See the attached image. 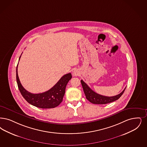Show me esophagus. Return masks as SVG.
<instances>
[{"instance_id": "34e87169", "label": "esophagus", "mask_w": 147, "mask_h": 147, "mask_svg": "<svg viewBox=\"0 0 147 147\" xmlns=\"http://www.w3.org/2000/svg\"><path fill=\"white\" fill-rule=\"evenodd\" d=\"M79 74H80L79 71H78V70H77V69L74 70L73 71V76H78L79 75Z\"/></svg>"}]
</instances>
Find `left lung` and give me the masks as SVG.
I'll list each match as a JSON object with an SVG mask.
<instances>
[{
  "mask_svg": "<svg viewBox=\"0 0 147 147\" xmlns=\"http://www.w3.org/2000/svg\"><path fill=\"white\" fill-rule=\"evenodd\" d=\"M81 83L86 99L89 100L91 103L97 105H105L118 100L121 96V95L123 94L126 88H125L120 94L117 95L112 97H108L98 94L96 92H95L90 88L88 85L82 80H81Z\"/></svg>",
  "mask_w": 147,
  "mask_h": 147,
  "instance_id": "obj_1",
  "label": "left lung"
}]
</instances>
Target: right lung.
Instances as JSON below:
<instances>
[{"instance_id":"right-lung-1","label":"right lung","mask_w":147,"mask_h":147,"mask_svg":"<svg viewBox=\"0 0 147 147\" xmlns=\"http://www.w3.org/2000/svg\"><path fill=\"white\" fill-rule=\"evenodd\" d=\"M21 56V55L19 60ZM18 64L16 67V80L18 88L24 98L30 104L40 108L48 109L55 108L62 102L67 84L72 77L71 73H68L61 77L59 82L47 91L34 94L27 91L21 85L18 76Z\"/></svg>"}]
</instances>
